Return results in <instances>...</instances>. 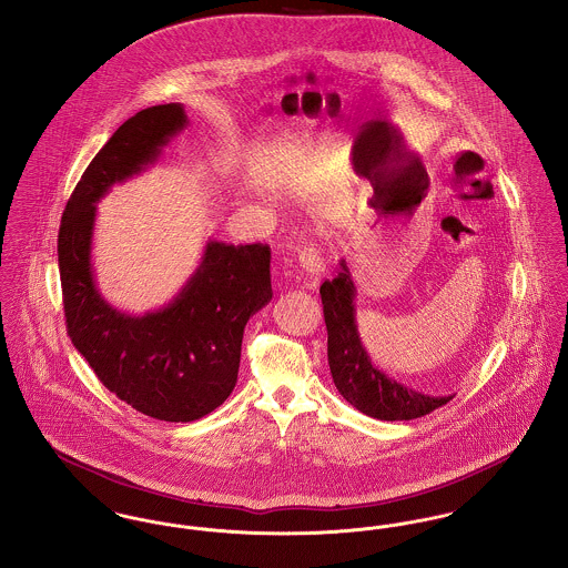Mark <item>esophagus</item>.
<instances>
[{"instance_id": "esophagus-1", "label": "esophagus", "mask_w": 568, "mask_h": 568, "mask_svg": "<svg viewBox=\"0 0 568 568\" xmlns=\"http://www.w3.org/2000/svg\"><path fill=\"white\" fill-rule=\"evenodd\" d=\"M296 262H298V266L306 272V276L311 278V283H317L320 278H322V274H324V260H322V255H320V251H317V246L315 244H311V242H304L302 246L296 248Z\"/></svg>"}]
</instances>
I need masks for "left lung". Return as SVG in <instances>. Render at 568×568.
I'll return each mask as SVG.
<instances>
[{"label": "left lung", "mask_w": 568, "mask_h": 568, "mask_svg": "<svg viewBox=\"0 0 568 568\" xmlns=\"http://www.w3.org/2000/svg\"><path fill=\"white\" fill-rule=\"evenodd\" d=\"M338 274L320 287L328 331V365L343 399L377 420H412L446 405L453 395L418 393L371 363L356 326V285L345 260Z\"/></svg>", "instance_id": "8db88e82"}]
</instances>
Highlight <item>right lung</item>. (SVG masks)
Returning a JSON list of instances; mask_svg holds the SVG:
<instances>
[{
	"mask_svg": "<svg viewBox=\"0 0 568 568\" xmlns=\"http://www.w3.org/2000/svg\"><path fill=\"white\" fill-rule=\"evenodd\" d=\"M186 124L180 102L148 106L126 120L74 186L58 235L72 345L118 399L168 423L197 420L232 395L244 326L272 301L270 246L216 240L205 244L197 270L159 311L122 313L97 287V203L113 184L154 165Z\"/></svg>",
	"mask_w": 568,
	"mask_h": 568,
	"instance_id": "1",
	"label": "right lung"
}]
</instances>
